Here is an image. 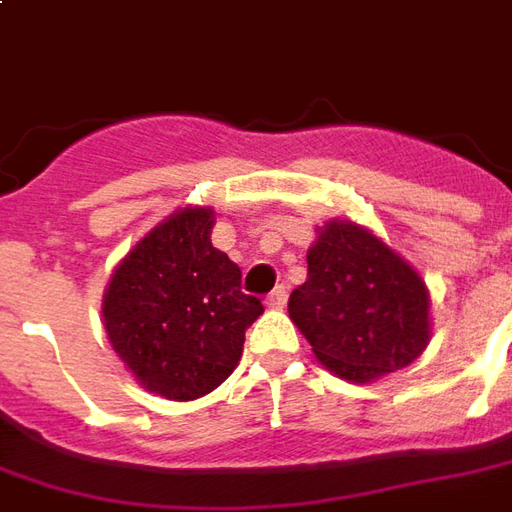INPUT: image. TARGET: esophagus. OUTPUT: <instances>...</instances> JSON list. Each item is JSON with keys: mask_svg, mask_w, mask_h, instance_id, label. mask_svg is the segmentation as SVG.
I'll return each mask as SVG.
<instances>
[{"mask_svg": "<svg viewBox=\"0 0 512 512\" xmlns=\"http://www.w3.org/2000/svg\"><path fill=\"white\" fill-rule=\"evenodd\" d=\"M285 302H288V288H285V285H277V288L266 296V305L274 307V310L285 307Z\"/></svg>", "mask_w": 512, "mask_h": 512, "instance_id": "esophagus-1", "label": "esophagus"}]
</instances>
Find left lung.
<instances>
[{
  "label": "left lung",
  "mask_w": 512,
  "mask_h": 512,
  "mask_svg": "<svg viewBox=\"0 0 512 512\" xmlns=\"http://www.w3.org/2000/svg\"><path fill=\"white\" fill-rule=\"evenodd\" d=\"M288 316L321 366L360 385L410 366L432 338L427 282L352 219L316 227L307 280L291 293Z\"/></svg>",
  "instance_id": "8db88e82"
}]
</instances>
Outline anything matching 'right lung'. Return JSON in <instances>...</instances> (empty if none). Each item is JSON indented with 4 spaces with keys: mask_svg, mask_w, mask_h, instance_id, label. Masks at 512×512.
<instances>
[{
    "mask_svg": "<svg viewBox=\"0 0 512 512\" xmlns=\"http://www.w3.org/2000/svg\"><path fill=\"white\" fill-rule=\"evenodd\" d=\"M213 224V207H177L121 257L102 299L113 352L144 391L171 402L216 391L263 313L241 293V268L210 244Z\"/></svg>",
    "mask_w": 512,
    "mask_h": 512,
    "instance_id": "right-lung-1",
    "label": "right lung"
}]
</instances>
